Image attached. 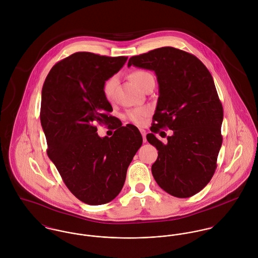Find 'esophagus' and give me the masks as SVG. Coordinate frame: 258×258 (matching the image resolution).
Listing matches in <instances>:
<instances>
[{
    "mask_svg": "<svg viewBox=\"0 0 258 258\" xmlns=\"http://www.w3.org/2000/svg\"><path fill=\"white\" fill-rule=\"evenodd\" d=\"M140 132H141V134H142V136H143V141H144V142H146V141H147V139H146V135H147L146 131H145V130H143V129H141V130H140Z\"/></svg>",
    "mask_w": 258,
    "mask_h": 258,
    "instance_id": "obj_1",
    "label": "esophagus"
}]
</instances>
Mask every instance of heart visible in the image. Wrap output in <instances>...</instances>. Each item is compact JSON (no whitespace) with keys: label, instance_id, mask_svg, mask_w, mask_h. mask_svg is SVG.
Wrapping results in <instances>:
<instances>
[{"label":"heart","instance_id":"heart-1","mask_svg":"<svg viewBox=\"0 0 258 258\" xmlns=\"http://www.w3.org/2000/svg\"><path fill=\"white\" fill-rule=\"evenodd\" d=\"M151 74L144 72V71H136L133 74H131V79L133 80V82L139 86L140 88H142L145 79L148 76H150ZM117 83V79L115 76H112L109 79H107L104 84H103V94L104 97L111 101L113 99L114 96V89ZM150 114V108L149 107H139V108H134V109H130V110L126 112V118L137 124V125H142L145 122V117Z\"/></svg>","mask_w":258,"mask_h":258}]
</instances>
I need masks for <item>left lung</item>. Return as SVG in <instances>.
Returning a JSON list of instances; mask_svg holds the SVG:
<instances>
[{"label":"left lung","mask_w":258,"mask_h":258,"mask_svg":"<svg viewBox=\"0 0 258 258\" xmlns=\"http://www.w3.org/2000/svg\"><path fill=\"white\" fill-rule=\"evenodd\" d=\"M131 66L155 72L159 84L155 123L147 135L158 150L153 177L168 194L189 198L213 178L222 143L223 110L213 76L198 57L172 46L132 56ZM166 126L173 135L164 145L154 134Z\"/></svg>","instance_id":"1"}]
</instances>
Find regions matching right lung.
Returning a JSON list of instances; mask_svg holds the SVG:
<instances>
[{"label": "right lung", "instance_id": "add662e5", "mask_svg": "<svg viewBox=\"0 0 258 258\" xmlns=\"http://www.w3.org/2000/svg\"><path fill=\"white\" fill-rule=\"evenodd\" d=\"M126 56L75 52L57 62L41 90L40 123L47 155L64 184L81 202L98 206L114 200L127 169L141 147L137 127L109 116L103 84L125 64ZM113 122L112 137L101 139L95 124Z\"/></svg>", "mask_w": 258, "mask_h": 258}]
</instances>
